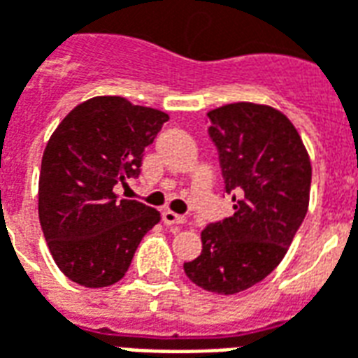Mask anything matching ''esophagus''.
Returning a JSON list of instances; mask_svg holds the SVG:
<instances>
[{
    "instance_id": "1",
    "label": "esophagus",
    "mask_w": 358,
    "mask_h": 358,
    "mask_svg": "<svg viewBox=\"0 0 358 358\" xmlns=\"http://www.w3.org/2000/svg\"><path fill=\"white\" fill-rule=\"evenodd\" d=\"M163 222H165L166 226H180V224H184V216L172 213V210H165L163 213Z\"/></svg>"
}]
</instances>
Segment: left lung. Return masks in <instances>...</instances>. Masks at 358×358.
Listing matches in <instances>:
<instances>
[{
	"mask_svg": "<svg viewBox=\"0 0 358 358\" xmlns=\"http://www.w3.org/2000/svg\"><path fill=\"white\" fill-rule=\"evenodd\" d=\"M233 216L203 229L184 271L208 292H243L285 258L309 205L311 163L300 134L269 106L237 102L206 113Z\"/></svg>",
	"mask_w": 358,
	"mask_h": 358,
	"instance_id": "1",
	"label": "left lung"
}]
</instances>
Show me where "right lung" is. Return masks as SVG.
<instances>
[{
  "mask_svg": "<svg viewBox=\"0 0 358 358\" xmlns=\"http://www.w3.org/2000/svg\"><path fill=\"white\" fill-rule=\"evenodd\" d=\"M169 115L121 96L73 108L52 132L39 174V224L60 271L87 288L125 277L161 214L115 186L138 178L145 148Z\"/></svg>",
  "mask_w": 358,
  "mask_h": 358,
  "instance_id": "right-lung-1",
  "label": "right lung"
}]
</instances>
